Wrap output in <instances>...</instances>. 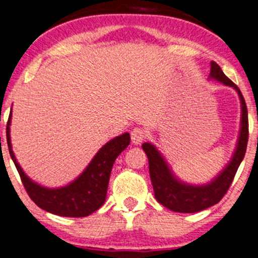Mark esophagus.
Masks as SVG:
<instances>
[{
  "label": "esophagus",
  "instance_id": "34e87169",
  "mask_svg": "<svg viewBox=\"0 0 258 258\" xmlns=\"http://www.w3.org/2000/svg\"><path fill=\"white\" fill-rule=\"evenodd\" d=\"M130 137H132V142L135 145H139L147 137V132L143 128H134L130 133Z\"/></svg>",
  "mask_w": 258,
  "mask_h": 258
}]
</instances>
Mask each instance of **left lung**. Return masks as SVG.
<instances>
[{"mask_svg":"<svg viewBox=\"0 0 258 258\" xmlns=\"http://www.w3.org/2000/svg\"><path fill=\"white\" fill-rule=\"evenodd\" d=\"M210 76L219 83H223L224 85L236 89L241 99L242 106L241 132H239L236 152L229 164L222 170L221 174L206 185L185 184V183L179 182L172 174L168 164L163 159L160 153L155 149L154 145L149 143H144L142 145L149 162V174L155 198L160 205L174 212L195 213L217 205L231 187L237 169L246 154L247 142H248V114H247V106L243 95L236 84L224 75L222 69L215 61L211 62Z\"/></svg>","mask_w":258,"mask_h":258,"instance_id":"8db88e82","label":"left lung"}]
</instances>
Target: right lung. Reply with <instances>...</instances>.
Returning a JSON list of instances; mask_svg holds the SVG:
<instances>
[{
    "mask_svg": "<svg viewBox=\"0 0 258 258\" xmlns=\"http://www.w3.org/2000/svg\"><path fill=\"white\" fill-rule=\"evenodd\" d=\"M10 123H11V114L6 128L10 155L16 165L27 195L40 208L62 217H86L98 211L104 205L111 168L118 155L129 145V133H124L106 143L96 153L86 169L74 182L66 187L50 189V188L41 187L30 179L17 163L10 139Z\"/></svg>",
    "mask_w": 258,
    "mask_h": 258,
    "instance_id": "obj_1",
    "label": "right lung"
}]
</instances>
